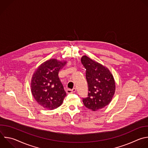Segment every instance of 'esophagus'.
I'll return each mask as SVG.
<instances>
[{
	"instance_id": "obj_1",
	"label": "esophagus",
	"mask_w": 148,
	"mask_h": 148,
	"mask_svg": "<svg viewBox=\"0 0 148 148\" xmlns=\"http://www.w3.org/2000/svg\"><path fill=\"white\" fill-rule=\"evenodd\" d=\"M76 91V88H74L73 89H67L66 90V92L67 93H71L72 92H75Z\"/></svg>"
}]
</instances>
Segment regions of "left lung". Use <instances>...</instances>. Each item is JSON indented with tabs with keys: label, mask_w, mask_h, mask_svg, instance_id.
<instances>
[{
	"label": "left lung",
	"mask_w": 148,
	"mask_h": 148,
	"mask_svg": "<svg viewBox=\"0 0 148 148\" xmlns=\"http://www.w3.org/2000/svg\"><path fill=\"white\" fill-rule=\"evenodd\" d=\"M86 69L88 96L82 98L84 106L92 111L103 108L111 102L115 92V82L110 71L86 56L81 58Z\"/></svg>",
	"instance_id": "1"
}]
</instances>
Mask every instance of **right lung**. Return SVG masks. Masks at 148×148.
I'll use <instances>...</instances> for the list:
<instances>
[{"label": "right lung", "instance_id": "add662e5", "mask_svg": "<svg viewBox=\"0 0 148 148\" xmlns=\"http://www.w3.org/2000/svg\"><path fill=\"white\" fill-rule=\"evenodd\" d=\"M66 63L53 59L48 60L40 64L33 74L32 94L38 103L46 109L59 107L66 96L58 75Z\"/></svg>", "mask_w": 148, "mask_h": 148}]
</instances>
